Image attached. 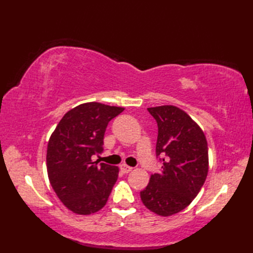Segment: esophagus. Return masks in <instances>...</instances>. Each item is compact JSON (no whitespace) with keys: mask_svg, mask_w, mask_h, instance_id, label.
<instances>
[{"mask_svg":"<svg viewBox=\"0 0 253 253\" xmlns=\"http://www.w3.org/2000/svg\"><path fill=\"white\" fill-rule=\"evenodd\" d=\"M120 168H121V170L123 171L124 174H127V173H129V171L132 170V168H130V166H128L126 164H122Z\"/></svg>","mask_w":253,"mask_h":253,"instance_id":"obj_1","label":"esophagus"}]
</instances>
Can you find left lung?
I'll return each mask as SVG.
<instances>
[{"instance_id": "obj_1", "label": "left lung", "mask_w": 253, "mask_h": 253, "mask_svg": "<svg viewBox=\"0 0 253 253\" xmlns=\"http://www.w3.org/2000/svg\"><path fill=\"white\" fill-rule=\"evenodd\" d=\"M158 123L157 157H163L162 171L153 174L141 201L161 216L180 212L192 202L202 188L209 170L208 142L198 124L179 107H149Z\"/></svg>"}]
</instances>
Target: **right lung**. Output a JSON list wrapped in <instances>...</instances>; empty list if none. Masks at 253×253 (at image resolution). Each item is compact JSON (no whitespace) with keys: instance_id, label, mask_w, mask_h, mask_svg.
Segmentation results:
<instances>
[{"instance_id":"1","label":"right lung","mask_w":253,"mask_h":253,"mask_svg":"<svg viewBox=\"0 0 253 253\" xmlns=\"http://www.w3.org/2000/svg\"><path fill=\"white\" fill-rule=\"evenodd\" d=\"M125 110L88 102L68 111L52 132L46 150L51 186L68 210L89 215L103 208L118 177L117 166L93 162L103 150L107 124Z\"/></svg>"}]
</instances>
